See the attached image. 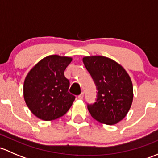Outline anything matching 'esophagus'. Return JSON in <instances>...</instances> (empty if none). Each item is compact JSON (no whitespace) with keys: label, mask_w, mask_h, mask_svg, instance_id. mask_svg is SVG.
Wrapping results in <instances>:
<instances>
[{"label":"esophagus","mask_w":158,"mask_h":158,"mask_svg":"<svg viewBox=\"0 0 158 158\" xmlns=\"http://www.w3.org/2000/svg\"><path fill=\"white\" fill-rule=\"evenodd\" d=\"M83 97H84V93H83V92H82V93H81L80 95H78V98H79V99H82V98H83Z\"/></svg>","instance_id":"34e87169"}]
</instances>
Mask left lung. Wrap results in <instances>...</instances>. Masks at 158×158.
<instances>
[{
	"instance_id": "1",
	"label": "left lung",
	"mask_w": 158,
	"mask_h": 158,
	"mask_svg": "<svg viewBox=\"0 0 158 158\" xmlns=\"http://www.w3.org/2000/svg\"><path fill=\"white\" fill-rule=\"evenodd\" d=\"M82 61L98 90L96 102L88 105L89 113L102 124H117L128 114L133 101L130 76L119 63L103 56H85Z\"/></svg>"
}]
</instances>
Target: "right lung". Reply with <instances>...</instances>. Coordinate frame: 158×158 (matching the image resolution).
<instances>
[{"label": "right lung", "instance_id": "add662e5", "mask_svg": "<svg viewBox=\"0 0 158 158\" xmlns=\"http://www.w3.org/2000/svg\"><path fill=\"white\" fill-rule=\"evenodd\" d=\"M72 57L50 55L38 62L27 75L23 98L38 118L52 121L64 115L73 105L74 95L68 90L69 81L64 71Z\"/></svg>", "mask_w": 158, "mask_h": 158}]
</instances>
